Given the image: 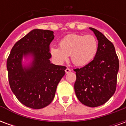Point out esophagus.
Listing matches in <instances>:
<instances>
[{"mask_svg": "<svg viewBox=\"0 0 126 126\" xmlns=\"http://www.w3.org/2000/svg\"><path fill=\"white\" fill-rule=\"evenodd\" d=\"M71 69H69V68H67L65 69V72H66V74H68V73H69L70 71H71Z\"/></svg>", "mask_w": 126, "mask_h": 126, "instance_id": "1", "label": "esophagus"}]
</instances>
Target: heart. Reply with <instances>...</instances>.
Segmentation results:
<instances>
[{
    "mask_svg": "<svg viewBox=\"0 0 126 126\" xmlns=\"http://www.w3.org/2000/svg\"><path fill=\"white\" fill-rule=\"evenodd\" d=\"M97 50L98 42L94 36L72 33L61 40L59 47H50V52L58 63H64L71 55L74 65L84 66L94 59Z\"/></svg>",
    "mask_w": 126,
    "mask_h": 126,
    "instance_id": "b5f03b06",
    "label": "heart"
}]
</instances>
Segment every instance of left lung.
Listing matches in <instances>:
<instances>
[{"label": "left lung", "instance_id": "1", "mask_svg": "<svg viewBox=\"0 0 126 126\" xmlns=\"http://www.w3.org/2000/svg\"><path fill=\"white\" fill-rule=\"evenodd\" d=\"M89 28L98 41L97 52L91 62L74 69L76 74L74 89L82 104L96 107L108 101L115 92L119 59L113 43L97 30Z\"/></svg>", "mask_w": 126, "mask_h": 126}]
</instances>
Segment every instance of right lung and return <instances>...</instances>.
I'll list each match as a JSON object with an SVG mask.
<instances>
[{
  "label": "right lung",
  "instance_id": "add662e5",
  "mask_svg": "<svg viewBox=\"0 0 126 126\" xmlns=\"http://www.w3.org/2000/svg\"><path fill=\"white\" fill-rule=\"evenodd\" d=\"M53 32L34 29L15 44L7 59L10 87L23 105L40 109L47 107L55 97L57 87L65 74L66 67L50 63L49 45ZM32 59L23 66V57Z\"/></svg>",
  "mask_w": 126,
  "mask_h": 126
}]
</instances>
